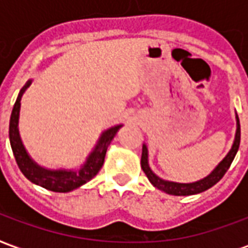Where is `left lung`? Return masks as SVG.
<instances>
[{
    "label": "left lung",
    "mask_w": 248,
    "mask_h": 248,
    "mask_svg": "<svg viewBox=\"0 0 248 248\" xmlns=\"http://www.w3.org/2000/svg\"><path fill=\"white\" fill-rule=\"evenodd\" d=\"M240 143V124L239 118L236 115V133H235V140L232 143L231 150L229 151V154L224 156L222 161L219 162V165L213 171L208 174L207 177L203 178L201 181L192 183H178V182H171V181H165L158 175H155L153 170L149 166V151H147V146L143 145L142 147V156H140V166L142 170L146 174V177L149 178V181L154 187H156L158 190L167 192V194H171V195H194V194H199V192L206 191L210 187H213L215 183H218L226 171L229 170V167L231 166V163L234 161L235 155L238 153Z\"/></svg>",
    "instance_id": "8db88e82"
}]
</instances>
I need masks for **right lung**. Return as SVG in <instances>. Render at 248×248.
Instances as JSON below:
<instances>
[{
  "mask_svg": "<svg viewBox=\"0 0 248 248\" xmlns=\"http://www.w3.org/2000/svg\"><path fill=\"white\" fill-rule=\"evenodd\" d=\"M31 79L25 83V86L21 89L17 101L14 103L12 115H10V124H9V140H10V146L13 150L14 158L18 165L19 170L22 171L25 177L29 179L30 182L35 183L38 186L44 187L46 190H50L54 192H69L76 190L82 185L89 182L90 179L95 177L98 171L101 170L103 162H105V155L108 151V145L117 134L122 124H117L110 127L106 131H103L97 145L93 149V151L86 158V162L78 170H50L45 167L40 166L35 163L28 151L25 149L24 143L21 140L18 131V119H19V108H21V98L26 92V89L30 86Z\"/></svg>",
  "mask_w": 248,
  "mask_h": 248,
  "instance_id": "add662e5",
  "label": "right lung"
}]
</instances>
